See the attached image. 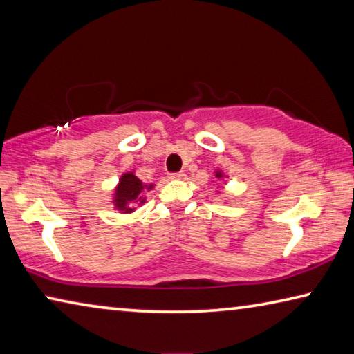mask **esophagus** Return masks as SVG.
Returning <instances> with one entry per match:
<instances>
[{"label": "esophagus", "mask_w": 354, "mask_h": 354, "mask_svg": "<svg viewBox=\"0 0 354 354\" xmlns=\"http://www.w3.org/2000/svg\"><path fill=\"white\" fill-rule=\"evenodd\" d=\"M184 176V173L183 171H176V173H170L169 175V178L170 179H181Z\"/></svg>", "instance_id": "34e87169"}]
</instances>
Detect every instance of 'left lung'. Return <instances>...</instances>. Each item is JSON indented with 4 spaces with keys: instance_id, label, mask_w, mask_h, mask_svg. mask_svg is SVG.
<instances>
[{
    "instance_id": "1",
    "label": "left lung",
    "mask_w": 354,
    "mask_h": 354,
    "mask_svg": "<svg viewBox=\"0 0 354 354\" xmlns=\"http://www.w3.org/2000/svg\"><path fill=\"white\" fill-rule=\"evenodd\" d=\"M215 176H217L218 179H220V178H223V171H220V170H217V171H215Z\"/></svg>"
}]
</instances>
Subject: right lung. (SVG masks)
<instances>
[{"mask_svg": "<svg viewBox=\"0 0 354 354\" xmlns=\"http://www.w3.org/2000/svg\"><path fill=\"white\" fill-rule=\"evenodd\" d=\"M151 189L153 184H143L140 179L134 175V171L123 173L115 187V194H113V206H115V209L120 212L131 214L136 209L133 203H140V205H143V203H145V198L142 196L143 190Z\"/></svg>", "mask_w": 354, "mask_h": 354, "instance_id": "add662e5", "label": "right lung"}]
</instances>
